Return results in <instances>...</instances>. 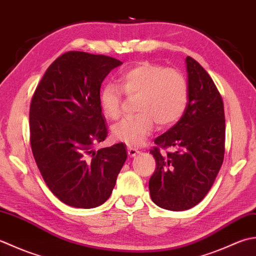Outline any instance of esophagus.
Returning <instances> with one entry per match:
<instances>
[{
  "instance_id": "34e87169",
  "label": "esophagus",
  "mask_w": 256,
  "mask_h": 256,
  "mask_svg": "<svg viewBox=\"0 0 256 256\" xmlns=\"http://www.w3.org/2000/svg\"><path fill=\"white\" fill-rule=\"evenodd\" d=\"M127 151H128V154H129V157H134L136 154H140V151L138 150V149H134V148H132V147H129L128 149H127Z\"/></svg>"
}]
</instances>
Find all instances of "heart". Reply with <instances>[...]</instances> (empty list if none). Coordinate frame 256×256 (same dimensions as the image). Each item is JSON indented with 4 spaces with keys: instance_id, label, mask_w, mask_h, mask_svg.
<instances>
[{
    "instance_id": "1",
    "label": "heart",
    "mask_w": 256,
    "mask_h": 256,
    "mask_svg": "<svg viewBox=\"0 0 256 256\" xmlns=\"http://www.w3.org/2000/svg\"><path fill=\"white\" fill-rule=\"evenodd\" d=\"M119 85L128 96H137L136 116L126 117L112 129V137L130 147L142 146L154 132V124L166 128L184 116L189 104V85L184 74L174 68L140 62L124 70ZM117 85L107 82L99 95L104 116L117 119L122 112V92Z\"/></svg>"
}]
</instances>
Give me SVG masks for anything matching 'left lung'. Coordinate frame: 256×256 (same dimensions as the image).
Instances as JSON below:
<instances>
[{"label":"left lung","mask_w":256,"mask_h":256,"mask_svg":"<svg viewBox=\"0 0 256 256\" xmlns=\"http://www.w3.org/2000/svg\"><path fill=\"white\" fill-rule=\"evenodd\" d=\"M189 104L180 120L154 139L156 170L150 196L158 206L184 211L203 200L220 171L226 144L222 97L212 78L192 57L186 58ZM172 149L166 154L160 148Z\"/></svg>","instance_id":"1"}]
</instances>
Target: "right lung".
I'll list each match as a JSON object with an SVG mask.
<instances>
[{"label":"right lung","mask_w":256,"mask_h":256,"mask_svg":"<svg viewBox=\"0 0 256 256\" xmlns=\"http://www.w3.org/2000/svg\"><path fill=\"white\" fill-rule=\"evenodd\" d=\"M122 62L72 50L56 58L34 92L30 140L46 186L65 204L90 208L110 196L127 159L126 144L94 150L107 137L102 82Z\"/></svg>","instance_id":"obj_1"}]
</instances>
